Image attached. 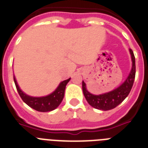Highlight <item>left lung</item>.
<instances>
[{"instance_id": "obj_1", "label": "left lung", "mask_w": 148, "mask_h": 148, "mask_svg": "<svg viewBox=\"0 0 148 148\" xmlns=\"http://www.w3.org/2000/svg\"><path fill=\"white\" fill-rule=\"evenodd\" d=\"M130 52L132 58V70L123 84L120 86L117 89L112 90L109 93H106L101 95H94L90 94L86 89L85 83L82 81V89L86 100L88 103L93 108L102 110H108L114 109L117 105H119L124 99L127 97L131 88L133 87L134 81L135 78L136 67H135V57L133 51L130 49Z\"/></svg>"}]
</instances>
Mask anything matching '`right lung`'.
<instances>
[{
    "mask_svg": "<svg viewBox=\"0 0 148 148\" xmlns=\"http://www.w3.org/2000/svg\"><path fill=\"white\" fill-rule=\"evenodd\" d=\"M71 78L62 81L58 86V88L53 91L51 95L42 97H33L27 96L24 93H23L17 85V81L15 80L14 77V81L15 86L17 88V92L19 94L20 97H21L24 103H26L29 107L33 108L34 110L40 111V112H47L51 110H54L61 103L64 96V90L67 84L69 82Z\"/></svg>",
    "mask_w": 148,
    "mask_h": 148,
    "instance_id": "right-lung-1",
    "label": "right lung"
}]
</instances>
